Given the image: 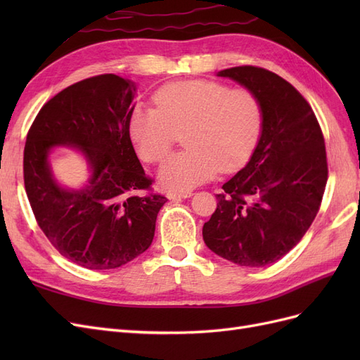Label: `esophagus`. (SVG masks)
<instances>
[{"label": "esophagus", "instance_id": "1", "mask_svg": "<svg viewBox=\"0 0 360 360\" xmlns=\"http://www.w3.org/2000/svg\"><path fill=\"white\" fill-rule=\"evenodd\" d=\"M192 192H168V200H172V201H180L183 198H191L192 197Z\"/></svg>", "mask_w": 360, "mask_h": 360}]
</instances>
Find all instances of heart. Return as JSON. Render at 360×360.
<instances>
[{
	"instance_id": "b5f03b06",
	"label": "heart",
	"mask_w": 360,
	"mask_h": 360,
	"mask_svg": "<svg viewBox=\"0 0 360 360\" xmlns=\"http://www.w3.org/2000/svg\"><path fill=\"white\" fill-rule=\"evenodd\" d=\"M156 110L136 103L127 127L138 155L147 162L165 159L179 135L188 150L162 163L158 177L168 191L189 192L224 172L243 167L263 127L259 99L246 89L214 81H177L155 93Z\"/></svg>"
}]
</instances>
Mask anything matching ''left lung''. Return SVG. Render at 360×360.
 Listing matches in <instances>:
<instances>
[{
	"mask_svg": "<svg viewBox=\"0 0 360 360\" xmlns=\"http://www.w3.org/2000/svg\"><path fill=\"white\" fill-rule=\"evenodd\" d=\"M217 76L258 97L263 127L245 168L216 195L202 238L234 264L264 267L287 255L317 216L328 181L324 138L309 103L276 73L240 66Z\"/></svg>",
	"mask_w": 360,
	"mask_h": 360,
	"instance_id": "obj_1",
	"label": "left lung"
}]
</instances>
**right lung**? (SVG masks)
<instances>
[{"label":"right lung","mask_w":360,"mask_h":360,"mask_svg":"<svg viewBox=\"0 0 360 360\" xmlns=\"http://www.w3.org/2000/svg\"><path fill=\"white\" fill-rule=\"evenodd\" d=\"M135 96V82L111 73L76 82L41 108L27 136L24 181L32 213L58 252L85 269H117L146 252L168 201L141 193L151 180L129 135ZM61 146L87 163L89 179L79 188L53 176L50 155Z\"/></svg>","instance_id":"right-lung-1"}]
</instances>
